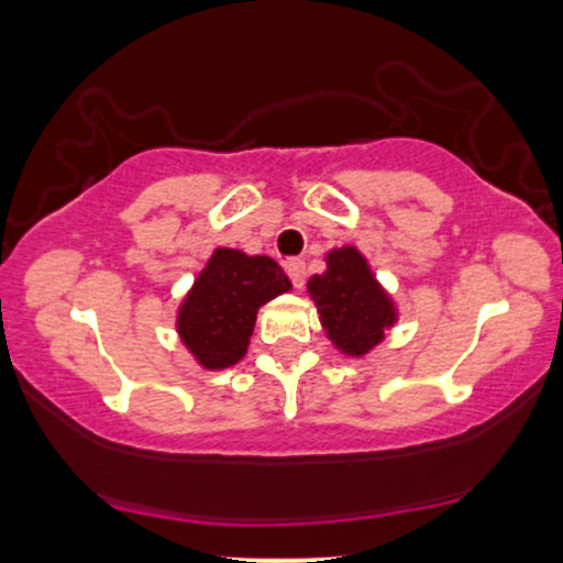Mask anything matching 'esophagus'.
Instances as JSON below:
<instances>
[{"instance_id": "esophagus-1", "label": "esophagus", "mask_w": 563, "mask_h": 563, "mask_svg": "<svg viewBox=\"0 0 563 563\" xmlns=\"http://www.w3.org/2000/svg\"><path fill=\"white\" fill-rule=\"evenodd\" d=\"M286 273L290 277V283H294V288H301L303 286V277H307V267H303L301 260H288L286 262Z\"/></svg>"}]
</instances>
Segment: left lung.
Returning <instances> with one entry per match:
<instances>
[{
  "label": "left lung",
  "mask_w": 563,
  "mask_h": 563,
  "mask_svg": "<svg viewBox=\"0 0 563 563\" xmlns=\"http://www.w3.org/2000/svg\"><path fill=\"white\" fill-rule=\"evenodd\" d=\"M325 264V273L307 283L322 331L346 357H365L397 322V303L376 280L357 245L328 251Z\"/></svg>",
  "instance_id": "left-lung-1"
}]
</instances>
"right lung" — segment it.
<instances>
[{"label": "right lung", "instance_id": "1", "mask_svg": "<svg viewBox=\"0 0 563 563\" xmlns=\"http://www.w3.org/2000/svg\"><path fill=\"white\" fill-rule=\"evenodd\" d=\"M290 290L288 275L269 256L214 249L177 312V333L206 371H224L249 352L256 312Z\"/></svg>", "mask_w": 563, "mask_h": 563}]
</instances>
